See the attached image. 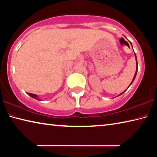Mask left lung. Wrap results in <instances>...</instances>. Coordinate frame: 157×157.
Segmentation results:
<instances>
[{
    "instance_id": "1",
    "label": "left lung",
    "mask_w": 157,
    "mask_h": 157,
    "mask_svg": "<svg viewBox=\"0 0 157 157\" xmlns=\"http://www.w3.org/2000/svg\"><path fill=\"white\" fill-rule=\"evenodd\" d=\"M135 56H136V53H135ZM136 63H137V59H136ZM137 70H138V63H137V68H136V73H135V75H134V77H133V80H132V82L131 83V84L133 83V80H134V79H135V78H136V74H137ZM123 92V93H124ZM123 93H121V94H122Z\"/></svg>"
}]
</instances>
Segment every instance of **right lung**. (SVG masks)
<instances>
[{
  "label": "right lung",
  "instance_id": "add662e5",
  "mask_svg": "<svg viewBox=\"0 0 157 157\" xmlns=\"http://www.w3.org/2000/svg\"><path fill=\"white\" fill-rule=\"evenodd\" d=\"M27 94H28L30 96H31L32 98H35V99H37V100H39V101H40V99L38 98V97H37V96L36 95V94H31V93H27Z\"/></svg>",
  "mask_w": 157,
  "mask_h": 157
}]
</instances>
